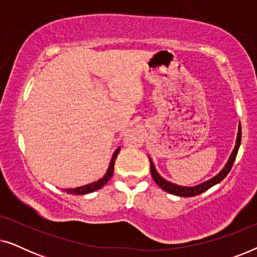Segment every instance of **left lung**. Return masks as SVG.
I'll list each match as a JSON object with an SVG mask.
<instances>
[{
    "label": "left lung",
    "mask_w": 257,
    "mask_h": 257,
    "mask_svg": "<svg viewBox=\"0 0 257 257\" xmlns=\"http://www.w3.org/2000/svg\"><path fill=\"white\" fill-rule=\"evenodd\" d=\"M241 136H242L241 124H238L236 143H235V147H234L233 152H231V154H230L229 159H228V161L226 163V165H224V167L222 168V170H221L216 175H214L213 178H210L209 180L202 182V184L195 185V186L177 185V184H174V182L168 181V180H166V179H164L163 177H161V175L158 173V171H157L156 166H154L152 159L149 157L150 165H151V174H152L153 180L156 181V184L159 186V187L163 188L165 192L171 193V194H173V195L188 198V196H195V195L201 194V193L206 192L207 189H209L210 187H213V186H215L216 184H219V182L222 181L223 179L227 177V174L229 173L231 170V166H233V164L235 161V158H236L238 147H240V145H241Z\"/></svg>",
    "instance_id": "left-lung-1"
}]
</instances>
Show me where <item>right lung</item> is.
<instances>
[{
  "mask_svg": "<svg viewBox=\"0 0 257 257\" xmlns=\"http://www.w3.org/2000/svg\"><path fill=\"white\" fill-rule=\"evenodd\" d=\"M119 151H120V147H118L117 150L114 151L113 156L111 158V161H110V165H108V168L106 171V173L103 178H100L99 180L97 181H93L91 182V184H87V185H84V186H79V187H76V188H64L63 191L69 193V194H75V195H84V194H89V193H92L94 191H98V189H100L103 187L104 185H106L108 180H110L112 174H113V168H114V161H115V158H117Z\"/></svg>",
  "mask_w": 257,
  "mask_h": 257,
  "instance_id": "add662e5",
  "label": "right lung"
}]
</instances>
